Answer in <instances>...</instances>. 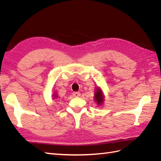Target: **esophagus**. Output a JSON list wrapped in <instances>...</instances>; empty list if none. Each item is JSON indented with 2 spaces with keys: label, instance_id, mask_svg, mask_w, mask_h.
<instances>
[{
  "label": "esophagus",
  "instance_id": "1",
  "mask_svg": "<svg viewBox=\"0 0 161 161\" xmlns=\"http://www.w3.org/2000/svg\"><path fill=\"white\" fill-rule=\"evenodd\" d=\"M72 95L75 97H79L80 95V92H73Z\"/></svg>",
  "mask_w": 161,
  "mask_h": 161
}]
</instances>
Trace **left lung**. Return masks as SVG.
Returning a JSON list of instances; mask_svg holds the SVG:
<instances>
[{
  "mask_svg": "<svg viewBox=\"0 0 161 161\" xmlns=\"http://www.w3.org/2000/svg\"><path fill=\"white\" fill-rule=\"evenodd\" d=\"M95 100L98 105H101L104 101V96L103 94V91L98 87L95 92Z\"/></svg>",
  "mask_w": 161,
  "mask_h": 161,
  "instance_id": "obj_1",
  "label": "left lung"
}]
</instances>
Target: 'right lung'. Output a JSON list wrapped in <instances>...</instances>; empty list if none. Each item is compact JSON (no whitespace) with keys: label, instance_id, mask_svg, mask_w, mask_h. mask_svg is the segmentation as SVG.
<instances>
[{"label":"right lung","instance_id":"1","mask_svg":"<svg viewBox=\"0 0 161 161\" xmlns=\"http://www.w3.org/2000/svg\"><path fill=\"white\" fill-rule=\"evenodd\" d=\"M57 97V95H54V97H53V98H56Z\"/></svg>","mask_w":161,"mask_h":161}]
</instances>
